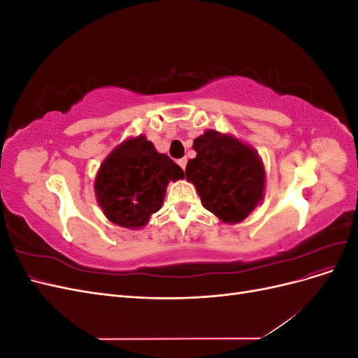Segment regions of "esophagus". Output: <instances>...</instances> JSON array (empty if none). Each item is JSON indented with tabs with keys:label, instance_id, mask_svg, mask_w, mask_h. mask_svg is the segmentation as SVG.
<instances>
[{
	"label": "esophagus",
	"instance_id": "1",
	"mask_svg": "<svg viewBox=\"0 0 358 358\" xmlns=\"http://www.w3.org/2000/svg\"><path fill=\"white\" fill-rule=\"evenodd\" d=\"M178 164L180 166V169H182V170H185V167H187V159H185V158H180V159H178Z\"/></svg>",
	"mask_w": 358,
	"mask_h": 358
}]
</instances>
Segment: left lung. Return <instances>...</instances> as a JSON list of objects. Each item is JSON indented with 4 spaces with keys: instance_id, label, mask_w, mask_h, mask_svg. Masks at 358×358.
I'll use <instances>...</instances> for the list:
<instances>
[{
    "instance_id": "8db88e82",
    "label": "left lung",
    "mask_w": 358,
    "mask_h": 358,
    "mask_svg": "<svg viewBox=\"0 0 358 358\" xmlns=\"http://www.w3.org/2000/svg\"><path fill=\"white\" fill-rule=\"evenodd\" d=\"M197 155L185 176L204 209L224 224H239L264 199L266 169L257 150L231 134L206 129L192 143Z\"/></svg>"
}]
</instances>
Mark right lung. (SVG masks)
I'll return each instance as SVG.
<instances>
[{
	"label": "right lung",
	"instance_id": "obj_1",
	"mask_svg": "<svg viewBox=\"0 0 358 358\" xmlns=\"http://www.w3.org/2000/svg\"><path fill=\"white\" fill-rule=\"evenodd\" d=\"M183 170L159 154L146 136L129 137L106 157L95 176V197L106 218L124 229H142L164 201L169 182Z\"/></svg>",
	"mask_w": 358,
	"mask_h": 358
}]
</instances>
